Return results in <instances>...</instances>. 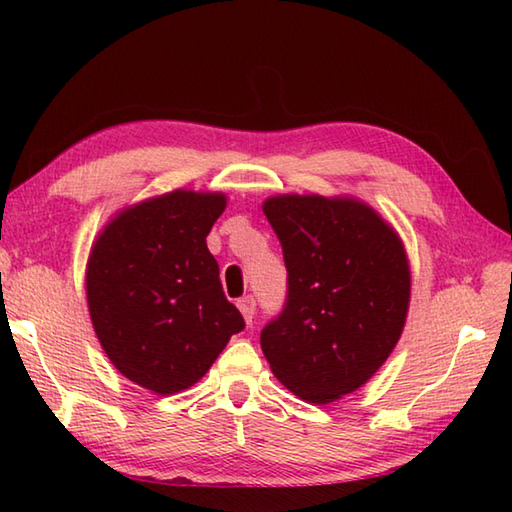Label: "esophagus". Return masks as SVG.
<instances>
[{
    "mask_svg": "<svg viewBox=\"0 0 512 512\" xmlns=\"http://www.w3.org/2000/svg\"><path fill=\"white\" fill-rule=\"evenodd\" d=\"M255 297H250V295H246V297H242L237 301V308H239V312H242V317H244V321L246 323H250L253 321V317H255Z\"/></svg>",
    "mask_w": 512,
    "mask_h": 512,
    "instance_id": "34e87169",
    "label": "esophagus"
}]
</instances>
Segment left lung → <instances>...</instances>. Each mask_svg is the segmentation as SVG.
<instances>
[{
	"label": "left lung",
	"mask_w": 512,
	"mask_h": 512,
	"mask_svg": "<svg viewBox=\"0 0 512 512\" xmlns=\"http://www.w3.org/2000/svg\"><path fill=\"white\" fill-rule=\"evenodd\" d=\"M264 215L288 270L284 310L262 330L273 374L328 405L372 378L405 328L411 273L398 233L354 198L275 195Z\"/></svg>",
	"instance_id": "left-lung-1"
}]
</instances>
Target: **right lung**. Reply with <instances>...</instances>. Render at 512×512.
<instances>
[{
	"instance_id": "obj_1",
	"label": "right lung",
	"mask_w": 512,
	"mask_h": 512,
	"mask_svg": "<svg viewBox=\"0 0 512 512\" xmlns=\"http://www.w3.org/2000/svg\"><path fill=\"white\" fill-rule=\"evenodd\" d=\"M224 209V193L176 189L127 206L92 246L85 290L94 332L118 372L154 394L198 383L244 330L206 248Z\"/></svg>"
}]
</instances>
